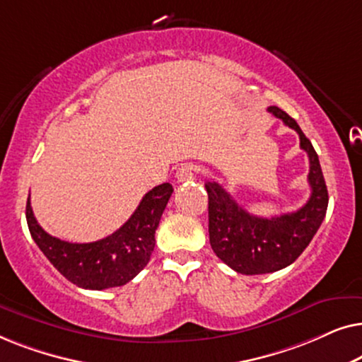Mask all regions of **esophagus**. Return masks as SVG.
<instances>
[{
    "instance_id": "obj_1",
    "label": "esophagus",
    "mask_w": 362,
    "mask_h": 362,
    "mask_svg": "<svg viewBox=\"0 0 362 362\" xmlns=\"http://www.w3.org/2000/svg\"><path fill=\"white\" fill-rule=\"evenodd\" d=\"M196 176V166L191 165V163H185L176 170V180L177 182H186L194 180Z\"/></svg>"
}]
</instances>
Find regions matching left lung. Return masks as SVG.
I'll return each instance as SVG.
<instances>
[{
    "label": "left lung",
    "instance_id": "obj_1",
    "mask_svg": "<svg viewBox=\"0 0 362 362\" xmlns=\"http://www.w3.org/2000/svg\"><path fill=\"white\" fill-rule=\"evenodd\" d=\"M269 112L298 133L301 150L310 160L311 196L298 211L267 219L247 212L219 182H206L212 250L226 265L244 275L272 274L293 264L315 237L328 209V189L311 141L288 113L279 107H269Z\"/></svg>",
    "mask_w": 362,
    "mask_h": 362
}]
</instances>
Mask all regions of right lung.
I'll return each mask as SVG.
<instances>
[{"instance_id": "obj_1", "label": "right lung", "mask_w": 362, "mask_h": 362, "mask_svg": "<svg viewBox=\"0 0 362 362\" xmlns=\"http://www.w3.org/2000/svg\"><path fill=\"white\" fill-rule=\"evenodd\" d=\"M171 194L170 182L153 187L120 229L88 244H74L49 235L37 224L29 197L28 227L47 260L74 285L87 290L122 286L135 279L150 262L156 242L155 232Z\"/></svg>"}]
</instances>
